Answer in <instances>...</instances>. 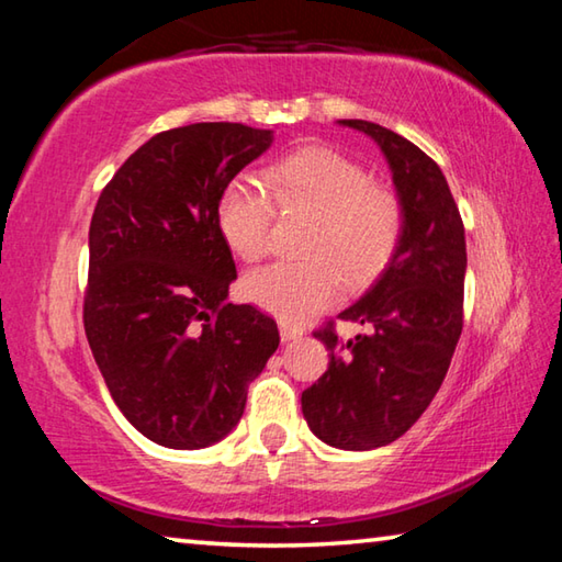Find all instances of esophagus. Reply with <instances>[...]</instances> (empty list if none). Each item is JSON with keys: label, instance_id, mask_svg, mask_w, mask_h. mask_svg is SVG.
<instances>
[{"label": "esophagus", "instance_id": "1", "mask_svg": "<svg viewBox=\"0 0 562 562\" xmlns=\"http://www.w3.org/2000/svg\"><path fill=\"white\" fill-rule=\"evenodd\" d=\"M302 325H292V322H284V319H280V337H282V341L284 345H288V341H294V339H300L302 337Z\"/></svg>", "mask_w": 562, "mask_h": 562}]
</instances>
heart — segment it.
Instances as JSON below:
<instances>
[{
  "instance_id": "1",
  "label": "heart",
  "mask_w": 562,
  "mask_h": 562,
  "mask_svg": "<svg viewBox=\"0 0 562 562\" xmlns=\"http://www.w3.org/2000/svg\"><path fill=\"white\" fill-rule=\"evenodd\" d=\"M282 211L315 215L302 245L307 262H274L243 278L247 302L284 322L307 319L382 272L404 231V205L394 188L372 183L355 158L327 146H307L268 170ZM274 205L252 176H237L217 201V227L245 262L270 250Z\"/></svg>"
}]
</instances>
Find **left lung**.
Wrapping results in <instances>:
<instances>
[{
	"mask_svg": "<svg viewBox=\"0 0 562 562\" xmlns=\"http://www.w3.org/2000/svg\"><path fill=\"white\" fill-rule=\"evenodd\" d=\"M339 123L382 148L404 231L364 297L339 312V319L364 325V335L339 339L335 322L315 331L329 367L302 392V414L325 443L369 451L412 429L449 372L463 329L465 237L449 183L422 148L372 121Z\"/></svg>",
	"mask_w": 562,
	"mask_h": 562,
	"instance_id": "8db88e82",
	"label": "left lung"
}]
</instances>
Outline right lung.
I'll return each mask as SVG.
<instances>
[{"label":"right lung","instance_id":"add662e5","mask_svg":"<svg viewBox=\"0 0 562 562\" xmlns=\"http://www.w3.org/2000/svg\"><path fill=\"white\" fill-rule=\"evenodd\" d=\"M272 144L243 123L156 133L101 190L89 227L83 329L123 416L168 449L235 429L280 345L274 319L227 302L235 260L217 201Z\"/></svg>","mask_w":562,"mask_h":562}]
</instances>
